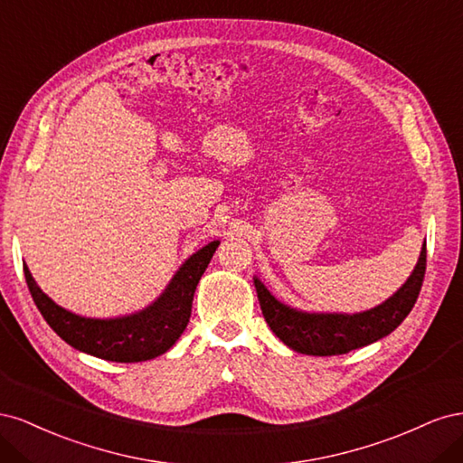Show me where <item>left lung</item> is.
Returning a JSON list of instances; mask_svg holds the SVG:
<instances>
[{
    "label": "left lung",
    "mask_w": 463,
    "mask_h": 463,
    "mask_svg": "<svg viewBox=\"0 0 463 463\" xmlns=\"http://www.w3.org/2000/svg\"><path fill=\"white\" fill-rule=\"evenodd\" d=\"M425 266L427 249L423 243L421 255L405 284L381 305L352 315L296 309L276 299L257 276L253 279L264 320L278 338L298 354L326 357L349 354L394 332L413 309L423 284Z\"/></svg>",
    "instance_id": "8db88e82"
}]
</instances>
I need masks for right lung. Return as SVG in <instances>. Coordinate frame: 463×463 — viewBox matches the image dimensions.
I'll use <instances>...</instances> for the list:
<instances>
[{
	"mask_svg": "<svg viewBox=\"0 0 463 463\" xmlns=\"http://www.w3.org/2000/svg\"><path fill=\"white\" fill-rule=\"evenodd\" d=\"M220 241H210L193 253L170 284L145 309L121 317L94 318L63 309L48 298L24 264V278L38 311L52 330L82 354L116 363L148 361L165 354L184 334L191 317L193 296Z\"/></svg>",
	"mask_w": 463,
	"mask_h": 463,
	"instance_id": "obj_1",
	"label": "right lung"
}]
</instances>
